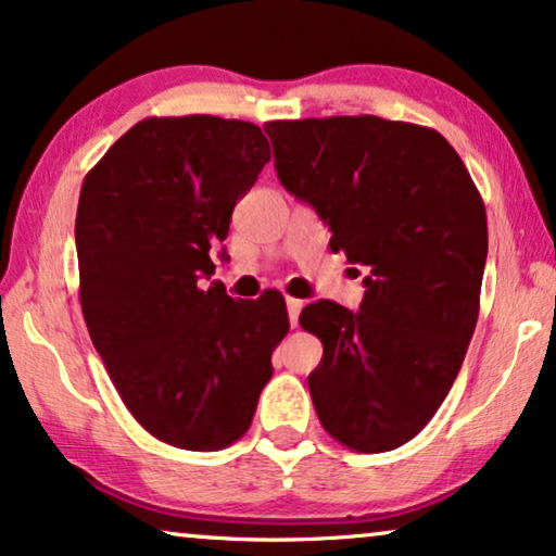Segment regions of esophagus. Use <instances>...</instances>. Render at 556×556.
Masks as SVG:
<instances>
[{
  "mask_svg": "<svg viewBox=\"0 0 556 556\" xmlns=\"http://www.w3.org/2000/svg\"><path fill=\"white\" fill-rule=\"evenodd\" d=\"M286 308H288V321H291V327H295V324H299L301 308H304V301L288 299V301H286Z\"/></svg>",
  "mask_w": 556,
  "mask_h": 556,
  "instance_id": "34e87169",
  "label": "esophagus"
}]
</instances>
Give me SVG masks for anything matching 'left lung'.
<instances>
[{"instance_id":"obj_1","label":"left lung","mask_w":556,"mask_h":556,"mask_svg":"<svg viewBox=\"0 0 556 556\" xmlns=\"http://www.w3.org/2000/svg\"><path fill=\"white\" fill-rule=\"evenodd\" d=\"M280 184L316 208L331 252L365 265L359 312L316 301L299 324L324 344L308 391L321 427L355 452H388L431 421L480 312L488 219L463 157L410 122H268Z\"/></svg>"}]
</instances>
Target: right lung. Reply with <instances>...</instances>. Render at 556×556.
Wrapping results in <instances>:
<instances>
[{"label":"right lung","instance_id":"right-lung-1","mask_svg":"<svg viewBox=\"0 0 556 556\" xmlns=\"http://www.w3.org/2000/svg\"><path fill=\"white\" fill-rule=\"evenodd\" d=\"M270 161L263 129L212 114L148 117L84 178L76 212L81 312L119 399L178 450L250 429L288 331L286 301L206 286L232 208Z\"/></svg>","mask_w":556,"mask_h":556}]
</instances>
